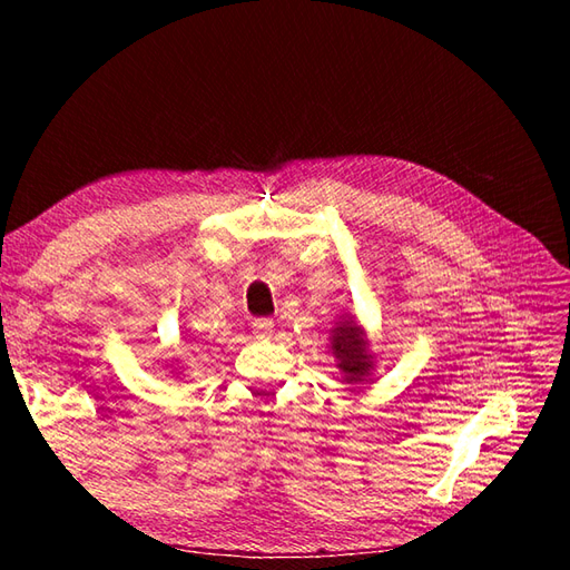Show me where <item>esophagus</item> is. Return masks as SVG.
<instances>
[{
    "mask_svg": "<svg viewBox=\"0 0 570 570\" xmlns=\"http://www.w3.org/2000/svg\"><path fill=\"white\" fill-rule=\"evenodd\" d=\"M252 331H254L256 337H271L273 321L271 318H254L252 321Z\"/></svg>",
    "mask_w": 570,
    "mask_h": 570,
    "instance_id": "obj_1",
    "label": "esophagus"
}]
</instances>
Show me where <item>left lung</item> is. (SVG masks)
I'll use <instances>...</instances> for the list:
<instances>
[{
	"instance_id": "8db88e82",
	"label": "left lung",
	"mask_w": 570,
	"mask_h": 570,
	"mask_svg": "<svg viewBox=\"0 0 570 570\" xmlns=\"http://www.w3.org/2000/svg\"><path fill=\"white\" fill-rule=\"evenodd\" d=\"M333 354L340 361L337 366L344 373V381H350V383L366 381V375L373 368V364H371V356L366 350L364 331H361L356 323L350 321V323L335 327Z\"/></svg>"
}]
</instances>
